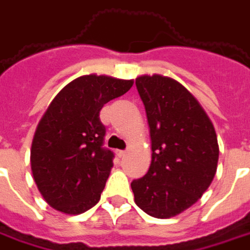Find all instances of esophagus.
<instances>
[{"mask_svg":"<svg viewBox=\"0 0 250 250\" xmlns=\"http://www.w3.org/2000/svg\"><path fill=\"white\" fill-rule=\"evenodd\" d=\"M118 156H119V158H123V156H125V151H118Z\"/></svg>","mask_w":250,"mask_h":250,"instance_id":"34e87169","label":"esophagus"}]
</instances>
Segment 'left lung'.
Returning <instances> with one entry per match:
<instances>
[{"instance_id":"left-lung-1","label":"left lung","mask_w":250,"mask_h":250,"mask_svg":"<svg viewBox=\"0 0 250 250\" xmlns=\"http://www.w3.org/2000/svg\"><path fill=\"white\" fill-rule=\"evenodd\" d=\"M136 88L148 120L152 160L131 188L143 212L169 219L210 186L219 162L217 135L199 101L176 79L144 74L136 78Z\"/></svg>"}]
</instances>
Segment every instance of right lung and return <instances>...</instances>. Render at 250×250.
<instances>
[{
	"instance_id": "add662e5",
	"label": "right lung",
	"mask_w": 250,
	"mask_h": 250,
	"mask_svg": "<svg viewBox=\"0 0 250 250\" xmlns=\"http://www.w3.org/2000/svg\"><path fill=\"white\" fill-rule=\"evenodd\" d=\"M132 84L134 79L88 74L67 83L51 101L30 149L33 179L51 208L73 216L101 200L114 153L102 147L106 128L99 112Z\"/></svg>"
}]
</instances>
